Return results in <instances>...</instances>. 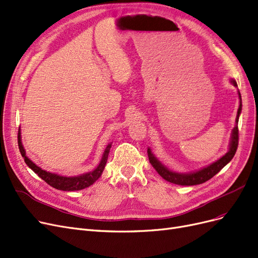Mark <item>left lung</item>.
<instances>
[{"mask_svg": "<svg viewBox=\"0 0 258 258\" xmlns=\"http://www.w3.org/2000/svg\"><path fill=\"white\" fill-rule=\"evenodd\" d=\"M231 83L237 87V83L235 80H231ZM238 95H239V108H238L237 111V117H236V125L232 131V137H231V142H230V149H228V152L223 155L221 158H219L215 163L212 165H209L207 167L202 168L201 170L195 171V172H190V173H178L174 172V171L169 170L167 167H165L160 161L154 156V154L152 153L151 149H148V156L151 165L153 166V168L157 171V173L166 179L167 182H170L172 184L176 185H182V186H194V185H199V184H203L206 180L211 179L213 176H215L219 171H220L223 167H225L232 158L234 157L237 148H238V140H239V137H238V120H239V114L241 112L242 108V104H241V94L238 91Z\"/></svg>", "mask_w": 258, "mask_h": 258, "instance_id": "left-lung-1", "label": "left lung"}]
</instances>
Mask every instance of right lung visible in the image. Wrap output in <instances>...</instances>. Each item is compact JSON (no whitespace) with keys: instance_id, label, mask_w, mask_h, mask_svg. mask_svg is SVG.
<instances>
[{"instance_id":"right-lung-1","label":"right lung","mask_w":258,"mask_h":258,"mask_svg":"<svg viewBox=\"0 0 258 258\" xmlns=\"http://www.w3.org/2000/svg\"><path fill=\"white\" fill-rule=\"evenodd\" d=\"M18 146L19 150L22 157L24 158L25 164L30 167L36 174H38L40 178H42L45 183L52 186L53 188H56L58 190H63V191H76V190H82L84 188H87L91 186L95 180H97L103 173V170L105 168V165L107 163V158L109 154V150L111 148V144H109L106 149H105L103 156L101 158V161L99 166L95 168L91 172L85 173L78 176H61L55 173L47 172L45 170H42L40 167L35 165L33 161L28 158L25 154V150L23 148V145L21 142V132L19 130L18 133Z\"/></svg>"}]
</instances>
